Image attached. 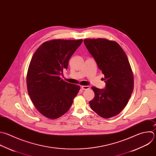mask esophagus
<instances>
[{"mask_svg": "<svg viewBox=\"0 0 156 156\" xmlns=\"http://www.w3.org/2000/svg\"><path fill=\"white\" fill-rule=\"evenodd\" d=\"M81 88L83 90H88L90 89V86H81Z\"/></svg>", "mask_w": 156, "mask_h": 156, "instance_id": "obj_1", "label": "esophagus"}]
</instances>
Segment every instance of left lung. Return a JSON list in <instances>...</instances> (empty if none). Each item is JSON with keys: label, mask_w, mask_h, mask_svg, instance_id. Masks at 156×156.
Listing matches in <instances>:
<instances>
[{"label": "left lung", "mask_w": 156, "mask_h": 156, "mask_svg": "<svg viewBox=\"0 0 156 156\" xmlns=\"http://www.w3.org/2000/svg\"><path fill=\"white\" fill-rule=\"evenodd\" d=\"M84 43L105 77V89L92 87L95 97L91 109L103 118L118 115L126 107L133 89V76L120 45L104 38L84 39Z\"/></svg>", "instance_id": "left-lung-1"}]
</instances>
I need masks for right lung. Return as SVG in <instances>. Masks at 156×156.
Returning <instances> with one entry per match:
<instances>
[{
  "mask_svg": "<svg viewBox=\"0 0 156 156\" xmlns=\"http://www.w3.org/2000/svg\"><path fill=\"white\" fill-rule=\"evenodd\" d=\"M83 40H53L36 50L27 74V87L34 106L45 117L55 119L71 107L80 87L60 78Z\"/></svg>",
  "mask_w": 156,
  "mask_h": 156,
  "instance_id": "right-lung-1",
  "label": "right lung"
}]
</instances>
